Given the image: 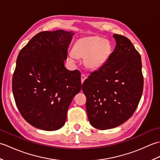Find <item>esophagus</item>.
Wrapping results in <instances>:
<instances>
[{
  "label": "esophagus",
  "mask_w": 160,
  "mask_h": 160,
  "mask_svg": "<svg viewBox=\"0 0 160 160\" xmlns=\"http://www.w3.org/2000/svg\"><path fill=\"white\" fill-rule=\"evenodd\" d=\"M86 78H87V76H85V75H84V74H82V75H81V82L83 83L84 80H85Z\"/></svg>",
  "instance_id": "1"
}]
</instances>
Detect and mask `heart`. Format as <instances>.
<instances>
[{
    "label": "heart",
    "mask_w": 160,
    "mask_h": 160,
    "mask_svg": "<svg viewBox=\"0 0 160 160\" xmlns=\"http://www.w3.org/2000/svg\"><path fill=\"white\" fill-rule=\"evenodd\" d=\"M111 52L109 42L99 36L80 38L75 44L73 52L69 54L71 61L77 57L85 58V65L90 69H98L107 62Z\"/></svg>",
    "instance_id": "1"
}]
</instances>
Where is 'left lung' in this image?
<instances>
[{
	"instance_id": "left-lung-1",
	"label": "left lung",
	"mask_w": 160,
	"mask_h": 160,
	"mask_svg": "<svg viewBox=\"0 0 160 160\" xmlns=\"http://www.w3.org/2000/svg\"><path fill=\"white\" fill-rule=\"evenodd\" d=\"M116 46L107 61L82 84L90 124L100 130L123 124L136 110L143 92L140 54L131 40L114 34Z\"/></svg>"
}]
</instances>
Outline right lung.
<instances>
[{"label":"right lung","instance_id":"obj_1","mask_svg":"<svg viewBox=\"0 0 160 160\" xmlns=\"http://www.w3.org/2000/svg\"><path fill=\"white\" fill-rule=\"evenodd\" d=\"M72 32H42L20 50L12 78L15 102L22 118L45 131L62 127L73 97L82 88L78 70L64 67Z\"/></svg>","mask_w":160,"mask_h":160}]
</instances>
